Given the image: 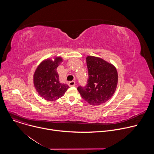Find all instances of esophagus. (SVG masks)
<instances>
[{
  "mask_svg": "<svg viewBox=\"0 0 154 154\" xmlns=\"http://www.w3.org/2000/svg\"><path fill=\"white\" fill-rule=\"evenodd\" d=\"M68 85L69 86H74L75 85V82L74 81H71L68 83Z\"/></svg>",
  "mask_w": 154,
  "mask_h": 154,
  "instance_id": "1",
  "label": "esophagus"
}]
</instances>
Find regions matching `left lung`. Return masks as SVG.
<instances>
[{"label": "left lung", "mask_w": 154, "mask_h": 154, "mask_svg": "<svg viewBox=\"0 0 154 154\" xmlns=\"http://www.w3.org/2000/svg\"><path fill=\"white\" fill-rule=\"evenodd\" d=\"M89 79L85 87H78L82 97L91 105L105 103L114 94L118 85V74L116 67L103 59L86 57Z\"/></svg>", "instance_id": "8db88e82"}]
</instances>
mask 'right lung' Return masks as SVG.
<instances>
[{"mask_svg":"<svg viewBox=\"0 0 154 154\" xmlns=\"http://www.w3.org/2000/svg\"><path fill=\"white\" fill-rule=\"evenodd\" d=\"M63 61L61 57H54V60H43L36 68L33 74V85L38 94L48 101H54L62 97L69 86L61 83L57 68Z\"/></svg>","mask_w":154,"mask_h":154,"instance_id":"add662e5","label":"right lung"}]
</instances>
